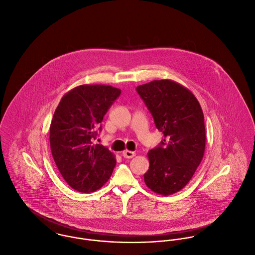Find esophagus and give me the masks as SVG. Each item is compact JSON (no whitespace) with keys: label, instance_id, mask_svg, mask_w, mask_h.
<instances>
[{"label":"esophagus","instance_id":"34e87169","mask_svg":"<svg viewBox=\"0 0 255 255\" xmlns=\"http://www.w3.org/2000/svg\"><path fill=\"white\" fill-rule=\"evenodd\" d=\"M122 155L125 157V158H132V157H134L135 156V153L134 152H131V151H124L123 153H122Z\"/></svg>","mask_w":255,"mask_h":255}]
</instances>
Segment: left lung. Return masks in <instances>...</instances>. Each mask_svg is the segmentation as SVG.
<instances>
[{
    "instance_id": "left-lung-1",
    "label": "left lung",
    "mask_w": 255,
    "mask_h": 255,
    "mask_svg": "<svg viewBox=\"0 0 255 255\" xmlns=\"http://www.w3.org/2000/svg\"><path fill=\"white\" fill-rule=\"evenodd\" d=\"M136 91L164 136L148 153L145 183L157 194H173L189 182L203 158V111L189 90L170 80L153 81Z\"/></svg>"
}]
</instances>
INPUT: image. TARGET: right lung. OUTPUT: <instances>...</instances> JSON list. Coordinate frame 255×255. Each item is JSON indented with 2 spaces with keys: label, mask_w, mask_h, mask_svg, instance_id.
I'll list each match as a JSON object with an SVG mask.
<instances>
[{
  "label": "right lung",
  "mask_w": 255,
  "mask_h": 255,
  "mask_svg": "<svg viewBox=\"0 0 255 255\" xmlns=\"http://www.w3.org/2000/svg\"><path fill=\"white\" fill-rule=\"evenodd\" d=\"M119 89L83 85L67 93L57 106L50 125V147L66 182L84 193L102 188L116 164L107 147L95 145L103 116L119 98ZM100 128H98V126Z\"/></svg>",
  "instance_id": "right-lung-1"
}]
</instances>
